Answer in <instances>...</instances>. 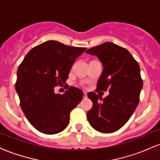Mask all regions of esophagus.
<instances>
[{"label":"esophagus","mask_w":160,"mask_h":160,"mask_svg":"<svg viewBox=\"0 0 160 160\" xmlns=\"http://www.w3.org/2000/svg\"><path fill=\"white\" fill-rule=\"evenodd\" d=\"M83 98H87V94H86V92H83Z\"/></svg>","instance_id":"1"}]
</instances>
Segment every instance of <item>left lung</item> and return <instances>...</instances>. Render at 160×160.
Returning a JSON list of instances; mask_svg holds the SVG:
<instances>
[{"mask_svg":"<svg viewBox=\"0 0 160 160\" xmlns=\"http://www.w3.org/2000/svg\"><path fill=\"white\" fill-rule=\"evenodd\" d=\"M86 52L96 56L103 65L96 92L109 91L103 99L95 92L88 93L92 102V108L87 112L88 121L96 131L113 132L127 122L138 104L143 86L140 67L127 49L111 42Z\"/></svg>","mask_w":160,"mask_h":160,"instance_id":"8db88e82","label":"left lung"}]
</instances>
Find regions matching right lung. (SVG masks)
I'll use <instances>...</instances> for the list:
<instances>
[{
    "instance_id": "right-lung-1",
    "label": "right lung",
    "mask_w": 160,
    "mask_h": 160,
    "mask_svg": "<svg viewBox=\"0 0 160 160\" xmlns=\"http://www.w3.org/2000/svg\"><path fill=\"white\" fill-rule=\"evenodd\" d=\"M85 47H69L49 40L31 49L17 71L16 91L27 120L48 135L61 132L69 124L70 113L82 99L80 89L71 86L63 95L54 87L66 82L75 59Z\"/></svg>"
}]
</instances>
